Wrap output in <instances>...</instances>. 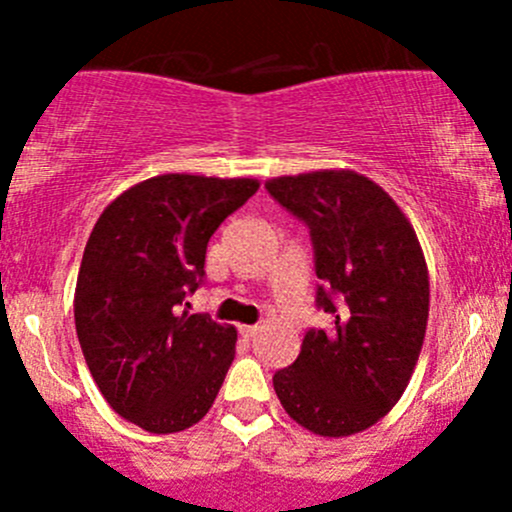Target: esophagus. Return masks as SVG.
I'll list each match as a JSON object with an SVG mask.
<instances>
[{"instance_id":"esophagus-1","label":"esophagus","mask_w":512,"mask_h":512,"mask_svg":"<svg viewBox=\"0 0 512 512\" xmlns=\"http://www.w3.org/2000/svg\"><path fill=\"white\" fill-rule=\"evenodd\" d=\"M257 332H260V327H257V324H242V327H240V334L245 339H252Z\"/></svg>"}]
</instances>
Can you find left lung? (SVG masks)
<instances>
[{"label":"left lung","mask_w":512,"mask_h":512,"mask_svg":"<svg viewBox=\"0 0 512 512\" xmlns=\"http://www.w3.org/2000/svg\"><path fill=\"white\" fill-rule=\"evenodd\" d=\"M272 198L309 225L332 327L309 329L272 379L292 421L344 438L381 421L409 386L428 324V267L414 225L356 170L267 180Z\"/></svg>","instance_id":"obj_1"}]
</instances>
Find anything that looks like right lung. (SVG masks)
Segmentation results:
<instances>
[{"instance_id": "right-lung-1", "label": "right lung", "mask_w": 512, "mask_h": 512, "mask_svg": "<svg viewBox=\"0 0 512 512\" xmlns=\"http://www.w3.org/2000/svg\"><path fill=\"white\" fill-rule=\"evenodd\" d=\"M257 188L255 178L156 175L111 200L91 230L76 334L103 399L143 431H185L223 386L237 329L175 307L203 282L213 232Z\"/></svg>"}]
</instances>
